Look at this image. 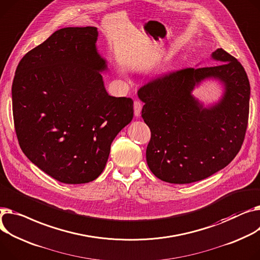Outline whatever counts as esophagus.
Listing matches in <instances>:
<instances>
[{
    "label": "esophagus",
    "mask_w": 260,
    "mask_h": 260,
    "mask_svg": "<svg viewBox=\"0 0 260 260\" xmlns=\"http://www.w3.org/2000/svg\"><path fill=\"white\" fill-rule=\"evenodd\" d=\"M142 109V103L139 100H135L134 101V114L136 117H139Z\"/></svg>",
    "instance_id": "1"
}]
</instances>
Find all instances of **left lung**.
Listing matches in <instances>:
<instances>
[{
  "label": "left lung",
  "mask_w": 260,
  "mask_h": 260,
  "mask_svg": "<svg viewBox=\"0 0 260 260\" xmlns=\"http://www.w3.org/2000/svg\"><path fill=\"white\" fill-rule=\"evenodd\" d=\"M219 64L186 68L147 82L138 91L142 118L151 132L146 162L171 184L204 180L226 167L243 145L248 125L250 82L244 67L221 48ZM218 80L222 98L205 107L192 92L203 81Z\"/></svg>",
  "instance_id": "1"
}]
</instances>
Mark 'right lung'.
Segmentation results:
<instances>
[{
    "instance_id": "obj_1",
    "label": "right lung",
    "mask_w": 260,
    "mask_h": 260,
    "mask_svg": "<svg viewBox=\"0 0 260 260\" xmlns=\"http://www.w3.org/2000/svg\"><path fill=\"white\" fill-rule=\"evenodd\" d=\"M96 27L55 31L21 59L12 82L15 133L26 157L64 184L97 179L111 144L134 117L133 100L110 96Z\"/></svg>"
}]
</instances>
